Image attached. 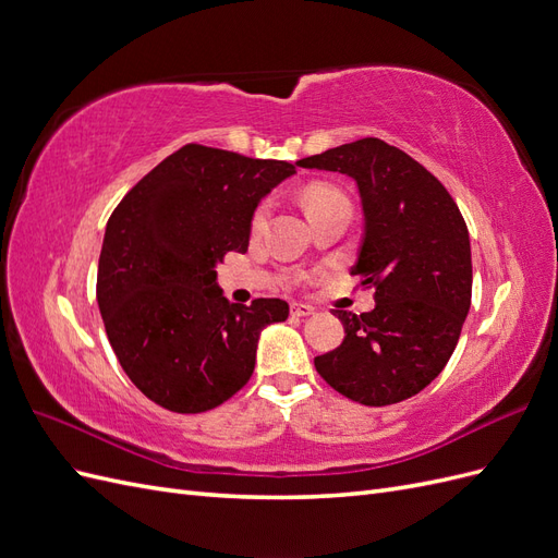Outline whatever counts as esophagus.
Masks as SVG:
<instances>
[{
    "instance_id": "34e87169",
    "label": "esophagus",
    "mask_w": 558,
    "mask_h": 558,
    "mask_svg": "<svg viewBox=\"0 0 558 558\" xmlns=\"http://www.w3.org/2000/svg\"><path fill=\"white\" fill-rule=\"evenodd\" d=\"M314 314V307L310 305H302V302H291V316H312Z\"/></svg>"
}]
</instances>
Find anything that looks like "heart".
<instances>
[{"label":"heart","mask_w":558,"mask_h":558,"mask_svg":"<svg viewBox=\"0 0 558 558\" xmlns=\"http://www.w3.org/2000/svg\"><path fill=\"white\" fill-rule=\"evenodd\" d=\"M302 202H305V209L312 216L320 209L332 207V205H337V202H347V199L337 189H330V185H324V183H314L305 191V195H302ZM267 214H269V205H267V202H263V205L256 209V214H253V218H251V228L260 230L267 221Z\"/></svg>","instance_id":"1"}]
</instances>
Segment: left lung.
<instances>
[{
	"label": "left lung",
	"instance_id": "8db88e82",
	"mask_svg": "<svg viewBox=\"0 0 558 558\" xmlns=\"http://www.w3.org/2000/svg\"><path fill=\"white\" fill-rule=\"evenodd\" d=\"M359 185L363 242L351 275L375 289V310H335L344 342L316 356L337 393L367 408L416 396L442 373L472 295L470 238L453 197L424 165L377 137L298 160Z\"/></svg>",
	"mask_w": 558,
	"mask_h": 558
}]
</instances>
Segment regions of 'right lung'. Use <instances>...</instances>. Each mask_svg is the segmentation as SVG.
Here are the masks:
<instances>
[{"mask_svg": "<svg viewBox=\"0 0 558 558\" xmlns=\"http://www.w3.org/2000/svg\"><path fill=\"white\" fill-rule=\"evenodd\" d=\"M295 174L286 160L185 144L121 199L97 267V305L118 363L160 408L199 414L251 379L265 326L289 318L279 298L230 305L216 283L246 253L258 202Z\"/></svg>", "mask_w": 558, "mask_h": 558, "instance_id": "1", "label": "right lung"}]
</instances>
